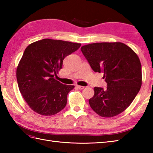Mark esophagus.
Here are the masks:
<instances>
[{"mask_svg": "<svg viewBox=\"0 0 153 153\" xmlns=\"http://www.w3.org/2000/svg\"><path fill=\"white\" fill-rule=\"evenodd\" d=\"M76 88H77L78 89H84V87L83 86H80V85H76Z\"/></svg>", "mask_w": 153, "mask_h": 153, "instance_id": "34e87169", "label": "esophagus"}]
</instances>
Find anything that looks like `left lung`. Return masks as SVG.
I'll return each instance as SVG.
<instances>
[{
  "label": "left lung",
  "instance_id": "left-lung-1",
  "mask_svg": "<svg viewBox=\"0 0 153 153\" xmlns=\"http://www.w3.org/2000/svg\"><path fill=\"white\" fill-rule=\"evenodd\" d=\"M95 72H102L106 89L95 87L89 103L97 114L113 117L131 105L141 87V64L130 47L120 42L97 43L81 48Z\"/></svg>",
  "mask_w": 153,
  "mask_h": 153
}]
</instances>
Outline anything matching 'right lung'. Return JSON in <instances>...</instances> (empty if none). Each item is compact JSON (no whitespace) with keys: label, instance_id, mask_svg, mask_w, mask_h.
Returning a JSON list of instances; mask_svg holds the SVG:
<instances>
[{"label":"right lung","instance_id":"add662e5","mask_svg":"<svg viewBox=\"0 0 153 153\" xmlns=\"http://www.w3.org/2000/svg\"><path fill=\"white\" fill-rule=\"evenodd\" d=\"M80 43L44 39L25 48L16 70L21 94L30 108L43 116L54 115L64 108L67 95L74 85L54 78L63 60L80 47Z\"/></svg>","mask_w":153,"mask_h":153}]
</instances>
